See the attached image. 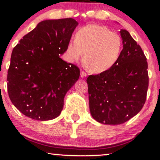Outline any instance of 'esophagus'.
I'll return each mask as SVG.
<instances>
[{"instance_id": "esophagus-1", "label": "esophagus", "mask_w": 160, "mask_h": 160, "mask_svg": "<svg viewBox=\"0 0 160 160\" xmlns=\"http://www.w3.org/2000/svg\"><path fill=\"white\" fill-rule=\"evenodd\" d=\"M86 76H87V74H86V72H84L83 71H82L81 72H80V77H81L82 78H86Z\"/></svg>"}]
</instances>
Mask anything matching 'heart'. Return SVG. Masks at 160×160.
<instances>
[{"label": "heart", "mask_w": 160, "mask_h": 160, "mask_svg": "<svg viewBox=\"0 0 160 160\" xmlns=\"http://www.w3.org/2000/svg\"><path fill=\"white\" fill-rule=\"evenodd\" d=\"M121 49L122 40L117 33L103 25L89 24L78 31L74 41L67 46V53L71 62L80 60L84 53L86 68L92 74H100L117 62Z\"/></svg>", "instance_id": "1"}]
</instances>
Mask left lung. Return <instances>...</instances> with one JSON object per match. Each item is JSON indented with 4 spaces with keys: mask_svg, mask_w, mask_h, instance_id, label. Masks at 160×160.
<instances>
[{
    "mask_svg": "<svg viewBox=\"0 0 160 160\" xmlns=\"http://www.w3.org/2000/svg\"><path fill=\"white\" fill-rule=\"evenodd\" d=\"M123 48L108 71L86 79L92 117L101 123L122 124L142 109L149 85L144 52L126 30H121Z\"/></svg>",
    "mask_w": 160,
    "mask_h": 160,
    "instance_id": "left-lung-1",
    "label": "left lung"
}]
</instances>
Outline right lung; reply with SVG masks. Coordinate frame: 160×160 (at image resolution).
Returning a JSON list of instances; mask_svg holds the SVG:
<instances>
[{"label":"right lung","mask_w":160,"mask_h":160,"mask_svg":"<svg viewBox=\"0 0 160 160\" xmlns=\"http://www.w3.org/2000/svg\"><path fill=\"white\" fill-rule=\"evenodd\" d=\"M78 25L71 18L42 21L12 49L7 91L26 117L43 121L61 113L66 93L80 74L78 66L60 58Z\"/></svg>","instance_id":"right-lung-1"}]
</instances>
